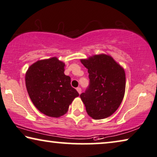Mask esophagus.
I'll list each match as a JSON object with an SVG mask.
<instances>
[{"label":"esophagus","mask_w":157,"mask_h":157,"mask_svg":"<svg viewBox=\"0 0 157 157\" xmlns=\"http://www.w3.org/2000/svg\"><path fill=\"white\" fill-rule=\"evenodd\" d=\"M77 91H78L79 94H81L82 92V89L80 87H78L77 88Z\"/></svg>","instance_id":"34e87169"}]
</instances>
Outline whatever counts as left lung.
Segmentation results:
<instances>
[{
    "mask_svg": "<svg viewBox=\"0 0 157 157\" xmlns=\"http://www.w3.org/2000/svg\"><path fill=\"white\" fill-rule=\"evenodd\" d=\"M88 69L90 83L80 94L88 115L94 119L111 116L123 101L125 90L124 70L111 56L101 54L81 60Z\"/></svg>",
    "mask_w": 157,
    "mask_h": 157,
    "instance_id": "8db88e82",
    "label": "left lung"
}]
</instances>
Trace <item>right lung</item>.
I'll return each mask as SVG.
<instances>
[{
  "label": "right lung",
  "instance_id": "add662e5",
  "mask_svg": "<svg viewBox=\"0 0 157 157\" xmlns=\"http://www.w3.org/2000/svg\"><path fill=\"white\" fill-rule=\"evenodd\" d=\"M63 63L53 57L39 60L26 72L25 84L32 103L42 113L58 118L66 113L79 94L64 74Z\"/></svg>",
  "mask_w": 157,
  "mask_h": 157
}]
</instances>
